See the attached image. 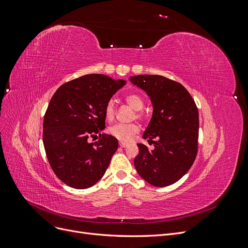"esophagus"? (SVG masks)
Returning <instances> with one entry per match:
<instances>
[{
    "label": "esophagus",
    "instance_id": "1",
    "mask_svg": "<svg viewBox=\"0 0 248 248\" xmlns=\"http://www.w3.org/2000/svg\"><path fill=\"white\" fill-rule=\"evenodd\" d=\"M127 142H124V141H120V147H122V148H125V147H127Z\"/></svg>",
    "mask_w": 248,
    "mask_h": 248
}]
</instances>
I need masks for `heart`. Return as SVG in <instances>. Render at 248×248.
I'll list each match as a JSON object with an SVG mask.
<instances>
[{
	"instance_id": "1",
	"label": "heart",
	"mask_w": 248,
	"mask_h": 248,
	"mask_svg": "<svg viewBox=\"0 0 248 248\" xmlns=\"http://www.w3.org/2000/svg\"><path fill=\"white\" fill-rule=\"evenodd\" d=\"M126 102L129 104V106L134 110H140L144 108V101H142L141 97L137 94H129L125 97ZM115 103L112 100H109L106 108H104V115H106L107 120L110 121V120L114 119L115 117ZM140 128L137 124H122L118 123L112 125L109 128V133L112 137H115L119 140L122 141H130L133 137L139 132Z\"/></svg>"
}]
</instances>
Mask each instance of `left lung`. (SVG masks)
I'll list each match as a JSON object with an SVG mask.
<instances>
[{"label":"left lung","instance_id":"obj_1","mask_svg":"<svg viewBox=\"0 0 248 248\" xmlns=\"http://www.w3.org/2000/svg\"><path fill=\"white\" fill-rule=\"evenodd\" d=\"M133 85L144 90L151 100L152 118L142 139L153 141L149 150L138 144L134 158L138 174L156 187L174 184L181 179L196 159L199 139V111L188 91L177 81L161 76L130 77Z\"/></svg>","mask_w":248,"mask_h":248}]
</instances>
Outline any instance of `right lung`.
<instances>
[{"label": "right lung", "mask_w": 248, "mask_h": 248, "mask_svg": "<svg viewBox=\"0 0 248 248\" xmlns=\"http://www.w3.org/2000/svg\"><path fill=\"white\" fill-rule=\"evenodd\" d=\"M124 79L103 74H87L60 87L49 101L43 120V145L57 177L72 188L95 185L108 168L118 149V140L100 134L106 127L104 108Z\"/></svg>", "instance_id": "add662e5"}]
</instances>
